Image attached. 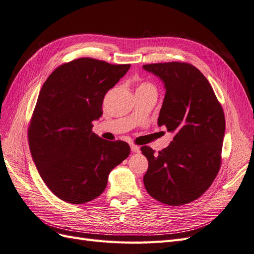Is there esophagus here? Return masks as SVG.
<instances>
[{
	"label": "esophagus",
	"instance_id": "1",
	"mask_svg": "<svg viewBox=\"0 0 254 254\" xmlns=\"http://www.w3.org/2000/svg\"><path fill=\"white\" fill-rule=\"evenodd\" d=\"M130 147H131V151L132 152H140V147H139V146L132 144L131 146H130Z\"/></svg>",
	"mask_w": 254,
	"mask_h": 254
}]
</instances>
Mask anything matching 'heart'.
Segmentation results:
<instances>
[{
	"label": "heart",
	"mask_w": 254,
	"mask_h": 254,
	"mask_svg": "<svg viewBox=\"0 0 254 254\" xmlns=\"http://www.w3.org/2000/svg\"><path fill=\"white\" fill-rule=\"evenodd\" d=\"M139 88H152V89H155L150 83H142Z\"/></svg>",
	"instance_id": "b5f03b06"
}]
</instances>
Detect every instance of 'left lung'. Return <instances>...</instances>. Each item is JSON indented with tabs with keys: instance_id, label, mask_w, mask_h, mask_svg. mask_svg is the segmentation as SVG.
I'll use <instances>...</instances> for the list:
<instances>
[{
	"instance_id": "1",
	"label": "left lung",
	"mask_w": 254,
	"mask_h": 254,
	"mask_svg": "<svg viewBox=\"0 0 254 254\" xmlns=\"http://www.w3.org/2000/svg\"><path fill=\"white\" fill-rule=\"evenodd\" d=\"M163 81L165 96L158 125L174 139L157 155L142 146L148 160L143 181L147 193L168 205L196 200L211 187L221 163L226 121L210 82L186 63L144 64Z\"/></svg>"
}]
</instances>
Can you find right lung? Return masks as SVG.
I'll list each match as a JSON object with an SVG mask.
<instances>
[{
  "label": "right lung",
  "mask_w": 254,
  "mask_h": 254,
  "mask_svg": "<svg viewBox=\"0 0 254 254\" xmlns=\"http://www.w3.org/2000/svg\"><path fill=\"white\" fill-rule=\"evenodd\" d=\"M130 64L79 58L58 66L45 80L28 128L38 173L61 200L80 204L105 190L108 176L130 153L126 142L92 132L107 92Z\"/></svg>",
  "instance_id": "add662e5"
}]
</instances>
